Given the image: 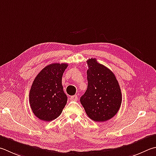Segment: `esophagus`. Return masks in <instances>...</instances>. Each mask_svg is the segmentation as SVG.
<instances>
[{
    "mask_svg": "<svg viewBox=\"0 0 156 156\" xmlns=\"http://www.w3.org/2000/svg\"><path fill=\"white\" fill-rule=\"evenodd\" d=\"M70 99H71V100H73V101H77L78 100V96L77 95H73V96H72V97L70 98Z\"/></svg>",
    "mask_w": 156,
    "mask_h": 156,
    "instance_id": "esophagus-1",
    "label": "esophagus"
}]
</instances>
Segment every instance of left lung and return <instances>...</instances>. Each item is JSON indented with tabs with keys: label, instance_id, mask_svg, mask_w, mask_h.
Returning <instances> with one entry per match:
<instances>
[{
	"label": "left lung",
	"instance_id": "1",
	"mask_svg": "<svg viewBox=\"0 0 156 156\" xmlns=\"http://www.w3.org/2000/svg\"><path fill=\"white\" fill-rule=\"evenodd\" d=\"M87 62L88 85L80 103L90 119L103 122L114 117L119 110L122 101L121 89L111 70L95 58Z\"/></svg>",
	"mask_w": 156,
	"mask_h": 156
}]
</instances>
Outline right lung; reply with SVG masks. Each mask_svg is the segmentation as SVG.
I'll return each instance as SVG.
<instances>
[{
    "mask_svg": "<svg viewBox=\"0 0 156 156\" xmlns=\"http://www.w3.org/2000/svg\"><path fill=\"white\" fill-rule=\"evenodd\" d=\"M67 63H52L36 76L29 93L30 106L37 117L44 121L57 118L66 106L67 97L63 91L62 76Z\"/></svg>",
    "mask_w": 156,
    "mask_h": 156,
    "instance_id": "add662e5",
    "label": "right lung"
}]
</instances>
